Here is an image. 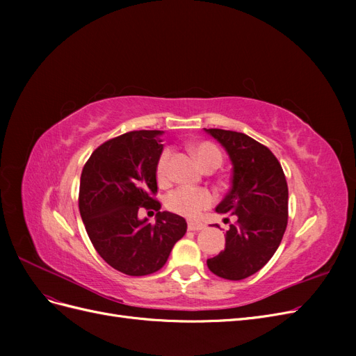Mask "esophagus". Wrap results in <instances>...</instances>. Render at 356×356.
I'll list each match as a JSON object with an SVG mask.
<instances>
[{
	"mask_svg": "<svg viewBox=\"0 0 356 356\" xmlns=\"http://www.w3.org/2000/svg\"><path fill=\"white\" fill-rule=\"evenodd\" d=\"M203 229H204V224H202V222H193V221L188 222V230L190 232H200Z\"/></svg>",
	"mask_w": 356,
	"mask_h": 356,
	"instance_id": "obj_1",
	"label": "esophagus"
}]
</instances>
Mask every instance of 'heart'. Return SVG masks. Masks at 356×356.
<instances>
[{
  "label": "heart",
  "mask_w": 356,
  "mask_h": 356,
  "mask_svg": "<svg viewBox=\"0 0 356 356\" xmlns=\"http://www.w3.org/2000/svg\"><path fill=\"white\" fill-rule=\"evenodd\" d=\"M195 153L203 168H218L222 161L221 152L211 143L197 144L195 147ZM170 157L172 152L168 148L160 154L157 160L156 177L160 184H166L170 178ZM213 202L215 195L209 188L188 186H181L170 190L165 199L166 208L170 212L182 215V217L187 218H197L204 209L212 207Z\"/></svg>",
  "instance_id": "b5f03b06"
}]
</instances>
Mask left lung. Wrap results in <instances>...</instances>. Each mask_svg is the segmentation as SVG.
<instances>
[{
    "label": "left lung",
    "mask_w": 356,
    "mask_h": 356,
    "mask_svg": "<svg viewBox=\"0 0 356 356\" xmlns=\"http://www.w3.org/2000/svg\"><path fill=\"white\" fill-rule=\"evenodd\" d=\"M207 132L233 163L232 187L217 212L234 218L224 251L207 264L213 275L241 281L264 267L281 245L288 224L286 178L275 154L251 136L222 129Z\"/></svg>",
    "instance_id": "obj_1"
}]
</instances>
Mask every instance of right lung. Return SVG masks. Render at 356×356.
I'll list each match as a JSON object with an SVG mask.
<instances>
[{
  "label": "right lung",
  "mask_w": 356,
  "mask_h": 356,
  "mask_svg": "<svg viewBox=\"0 0 356 356\" xmlns=\"http://www.w3.org/2000/svg\"><path fill=\"white\" fill-rule=\"evenodd\" d=\"M160 131H134L95 149L81 170L79 208L86 232L105 263L129 276L152 275L186 234V220L160 212L156 166L163 152ZM141 209L156 222H141Z\"/></svg>",
  "instance_id": "add662e5"
}]
</instances>
